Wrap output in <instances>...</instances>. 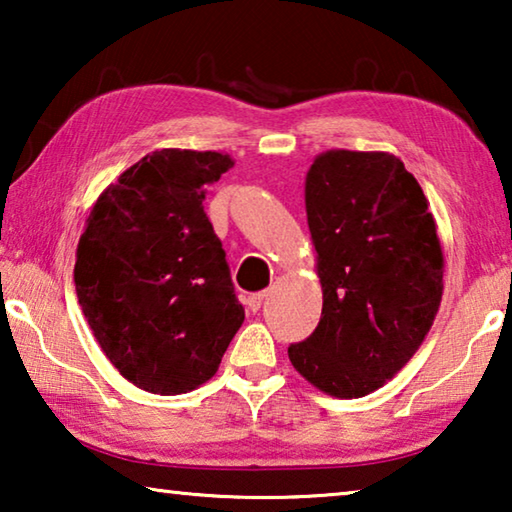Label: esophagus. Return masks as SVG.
<instances>
[{
	"instance_id": "esophagus-1",
	"label": "esophagus",
	"mask_w": 512,
	"mask_h": 512,
	"mask_svg": "<svg viewBox=\"0 0 512 512\" xmlns=\"http://www.w3.org/2000/svg\"><path fill=\"white\" fill-rule=\"evenodd\" d=\"M264 298H266V293H253V296H248V300H246V305H248V309L253 311H259L262 309V302H264Z\"/></svg>"
}]
</instances>
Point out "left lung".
Returning a JSON list of instances; mask_svg holds the SVG:
<instances>
[{"label":"left lung","instance_id":"8db88e82","mask_svg":"<svg viewBox=\"0 0 512 512\" xmlns=\"http://www.w3.org/2000/svg\"><path fill=\"white\" fill-rule=\"evenodd\" d=\"M305 207L323 314L289 345L309 384L341 400L377 391L429 334L443 300L445 257L413 173L384 151L316 155Z\"/></svg>","mask_w":512,"mask_h":512}]
</instances>
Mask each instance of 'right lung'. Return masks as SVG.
Listing matches in <instances>:
<instances>
[{"label":"right lung","instance_id":"obj_1","mask_svg":"<svg viewBox=\"0 0 512 512\" xmlns=\"http://www.w3.org/2000/svg\"><path fill=\"white\" fill-rule=\"evenodd\" d=\"M235 160L216 151L144 155L92 205L74 284L94 339L131 384L180 395L219 370L244 323L207 187Z\"/></svg>","mask_w":512,"mask_h":512}]
</instances>
